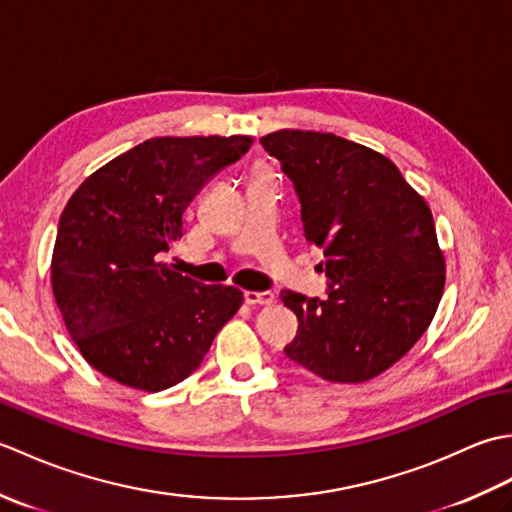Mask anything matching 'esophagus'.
<instances>
[{
    "instance_id": "esophagus-1",
    "label": "esophagus",
    "mask_w": 512,
    "mask_h": 512,
    "mask_svg": "<svg viewBox=\"0 0 512 512\" xmlns=\"http://www.w3.org/2000/svg\"><path fill=\"white\" fill-rule=\"evenodd\" d=\"M244 301L248 303V306H270V303H275V295H273V292L246 290L244 292Z\"/></svg>"
}]
</instances>
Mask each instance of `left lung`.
I'll list each match as a JSON object with an SVG mask.
<instances>
[{"label":"left lung","mask_w":512,"mask_h":512,"mask_svg":"<svg viewBox=\"0 0 512 512\" xmlns=\"http://www.w3.org/2000/svg\"><path fill=\"white\" fill-rule=\"evenodd\" d=\"M295 182L328 299L284 290L297 314L286 356L330 383H365L405 356L438 310L444 255L429 204L378 151L334 134L259 138Z\"/></svg>","instance_id":"left-lung-1"}]
</instances>
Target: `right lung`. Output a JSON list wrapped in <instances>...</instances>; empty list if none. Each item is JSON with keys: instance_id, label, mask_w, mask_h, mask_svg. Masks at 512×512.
<instances>
[{"instance_id": "1", "label": "right lung", "mask_w": 512, "mask_h": 512, "mask_svg": "<svg viewBox=\"0 0 512 512\" xmlns=\"http://www.w3.org/2000/svg\"><path fill=\"white\" fill-rule=\"evenodd\" d=\"M250 145V136L149 138L72 193L52 250V292L96 372L140 391L178 385L242 306V290L204 286L158 255L182 237L204 184Z\"/></svg>"}]
</instances>
